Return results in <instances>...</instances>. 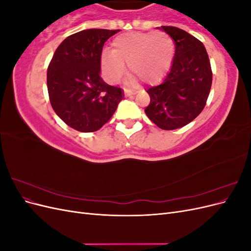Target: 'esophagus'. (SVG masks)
Instances as JSON below:
<instances>
[{"label":"esophagus","instance_id":"1","mask_svg":"<svg viewBox=\"0 0 251 251\" xmlns=\"http://www.w3.org/2000/svg\"><path fill=\"white\" fill-rule=\"evenodd\" d=\"M135 92L134 91H130V90H125V96L126 97H131L132 95H134Z\"/></svg>","mask_w":251,"mask_h":251}]
</instances>
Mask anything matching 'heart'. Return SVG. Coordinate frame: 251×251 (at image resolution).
I'll use <instances>...</instances> for the list:
<instances>
[{
	"label": "heart",
	"mask_w": 251,
	"mask_h": 251,
	"mask_svg": "<svg viewBox=\"0 0 251 251\" xmlns=\"http://www.w3.org/2000/svg\"><path fill=\"white\" fill-rule=\"evenodd\" d=\"M174 55V42L164 32H134L118 35L112 50L101 53L104 76L116 83L126 72V65L135 76L146 83H154L168 70ZM131 82H136V77Z\"/></svg>",
	"instance_id": "b5f03b06"
}]
</instances>
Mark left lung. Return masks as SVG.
<instances>
[{
    "label": "left lung",
    "instance_id": "obj_1",
    "mask_svg": "<svg viewBox=\"0 0 251 251\" xmlns=\"http://www.w3.org/2000/svg\"><path fill=\"white\" fill-rule=\"evenodd\" d=\"M175 43L169 73L158 86L148 89L147 116L162 130L188 125L206 104L212 81L208 54L204 45L180 28L161 26Z\"/></svg>",
    "mask_w": 251,
    "mask_h": 251
}]
</instances>
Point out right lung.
Segmentation results:
<instances>
[{"mask_svg": "<svg viewBox=\"0 0 251 251\" xmlns=\"http://www.w3.org/2000/svg\"><path fill=\"white\" fill-rule=\"evenodd\" d=\"M119 30L87 29L60 43L47 71L52 109L66 125L83 133L95 132L110 120L124 92L100 76L104 43Z\"/></svg>", "mask_w": 251, "mask_h": 251, "instance_id": "1", "label": "right lung"}]
</instances>
